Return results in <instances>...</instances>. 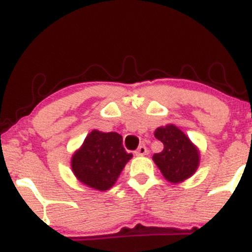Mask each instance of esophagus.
Listing matches in <instances>:
<instances>
[{
  "instance_id": "obj_1",
  "label": "esophagus",
  "mask_w": 252,
  "mask_h": 252,
  "mask_svg": "<svg viewBox=\"0 0 252 252\" xmlns=\"http://www.w3.org/2000/svg\"><path fill=\"white\" fill-rule=\"evenodd\" d=\"M147 154V149L144 146V145H141V146L138 147V150L135 151V155L136 156H144V155Z\"/></svg>"
}]
</instances>
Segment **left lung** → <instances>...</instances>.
I'll list each match as a JSON object with an SVG mask.
<instances>
[{
  "instance_id": "left-lung-1",
  "label": "left lung",
  "mask_w": 252,
  "mask_h": 252,
  "mask_svg": "<svg viewBox=\"0 0 252 252\" xmlns=\"http://www.w3.org/2000/svg\"><path fill=\"white\" fill-rule=\"evenodd\" d=\"M155 138L163 144V150L152 159L162 175L173 184L189 179L200 164V151L194 142L174 124H167L155 130Z\"/></svg>"
}]
</instances>
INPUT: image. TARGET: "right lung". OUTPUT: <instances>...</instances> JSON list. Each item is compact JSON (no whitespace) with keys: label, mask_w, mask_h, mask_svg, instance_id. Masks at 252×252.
<instances>
[{"label":"right lung","mask_w":252,"mask_h":252,"mask_svg":"<svg viewBox=\"0 0 252 252\" xmlns=\"http://www.w3.org/2000/svg\"><path fill=\"white\" fill-rule=\"evenodd\" d=\"M122 142V135L114 131H90L70 159L75 178L81 184L98 191L111 189L133 157L124 150Z\"/></svg>","instance_id":"1"}]
</instances>
